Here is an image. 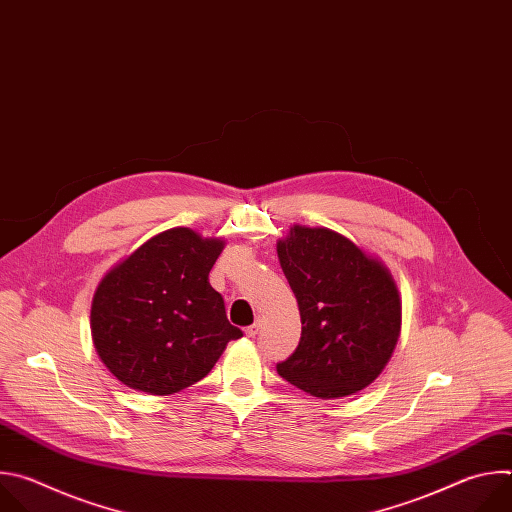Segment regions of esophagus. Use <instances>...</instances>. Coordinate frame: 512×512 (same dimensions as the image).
Wrapping results in <instances>:
<instances>
[{
	"label": "esophagus",
	"instance_id": "1",
	"mask_svg": "<svg viewBox=\"0 0 512 512\" xmlns=\"http://www.w3.org/2000/svg\"><path fill=\"white\" fill-rule=\"evenodd\" d=\"M261 322H263V320H261V318H259V320H257V322H255V324H251V326H247V330H245V334H247V336H249V338H255V336H257V334H259V330H261Z\"/></svg>",
	"mask_w": 512,
	"mask_h": 512
}]
</instances>
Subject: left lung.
Returning a JSON list of instances; mask_svg holds the SVG:
<instances>
[{
    "label": "left lung",
    "mask_w": 512,
    "mask_h": 512,
    "mask_svg": "<svg viewBox=\"0 0 512 512\" xmlns=\"http://www.w3.org/2000/svg\"><path fill=\"white\" fill-rule=\"evenodd\" d=\"M277 255L302 316L300 344L277 362L279 377L320 399L371 385L401 326L389 271L330 229L296 225L277 243Z\"/></svg>",
    "instance_id": "left-lung-1"
}]
</instances>
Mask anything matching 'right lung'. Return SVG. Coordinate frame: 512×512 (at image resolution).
<instances>
[{
	"mask_svg": "<svg viewBox=\"0 0 512 512\" xmlns=\"http://www.w3.org/2000/svg\"><path fill=\"white\" fill-rule=\"evenodd\" d=\"M178 227L143 243L99 283L91 326L107 369L127 387L172 395L204 379L243 330L208 283L223 251Z\"/></svg>",
	"mask_w": 512,
	"mask_h": 512,
	"instance_id": "right-lung-1",
	"label": "right lung"
}]
</instances>
